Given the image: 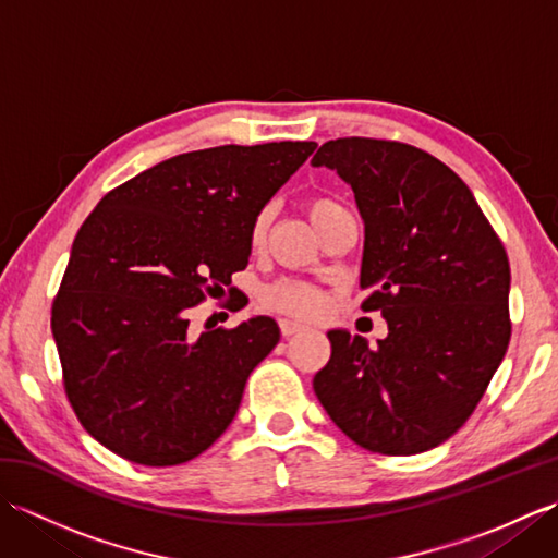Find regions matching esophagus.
I'll return each instance as SVG.
<instances>
[{
    "instance_id": "obj_1",
    "label": "esophagus",
    "mask_w": 558,
    "mask_h": 558,
    "mask_svg": "<svg viewBox=\"0 0 558 558\" xmlns=\"http://www.w3.org/2000/svg\"><path fill=\"white\" fill-rule=\"evenodd\" d=\"M302 330H304V326L300 322H292V318H280V333H282V338H292V336L302 333Z\"/></svg>"
}]
</instances>
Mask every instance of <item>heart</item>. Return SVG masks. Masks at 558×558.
I'll use <instances>...</instances> for the list:
<instances>
[{
	"label": "heart",
	"mask_w": 558,
	"mask_h": 558,
	"mask_svg": "<svg viewBox=\"0 0 558 558\" xmlns=\"http://www.w3.org/2000/svg\"><path fill=\"white\" fill-rule=\"evenodd\" d=\"M306 213H310L316 230L322 232L330 220L340 216V213H345V208L330 196H312L306 201ZM270 216H272L270 208H260L256 213V218L252 222V232H248V240H252L254 246L264 242L270 225ZM260 300H264L268 310L302 316V318H312L324 310V292L316 286H312V282H304V280L282 278V280L270 282V286L260 292Z\"/></svg>",
	"instance_id": "1"
}]
</instances>
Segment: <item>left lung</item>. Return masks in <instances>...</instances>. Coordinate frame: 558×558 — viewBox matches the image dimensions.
Returning <instances> with one entry per match:
<instances>
[{
    "label": "left lung",
    "mask_w": 558,
    "mask_h": 558,
    "mask_svg": "<svg viewBox=\"0 0 558 558\" xmlns=\"http://www.w3.org/2000/svg\"><path fill=\"white\" fill-rule=\"evenodd\" d=\"M314 168L345 180L364 220V312L388 336L328 330L330 360L314 376L328 417L384 456L436 448L468 422L511 340L506 248L460 177L398 141L336 138Z\"/></svg>",
    "instance_id": "1"
}]
</instances>
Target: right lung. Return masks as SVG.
<instances>
[{
    "label": "right lung",
    "instance_id": "right-lung-1",
    "mask_svg": "<svg viewBox=\"0 0 558 558\" xmlns=\"http://www.w3.org/2000/svg\"><path fill=\"white\" fill-rule=\"evenodd\" d=\"M314 141L192 150L105 194L71 246L52 304L64 390L112 453L168 468L234 420L280 328L254 316L196 336L192 306L216 298L252 254V222Z\"/></svg>",
    "mask_w": 558,
    "mask_h": 558
}]
</instances>
